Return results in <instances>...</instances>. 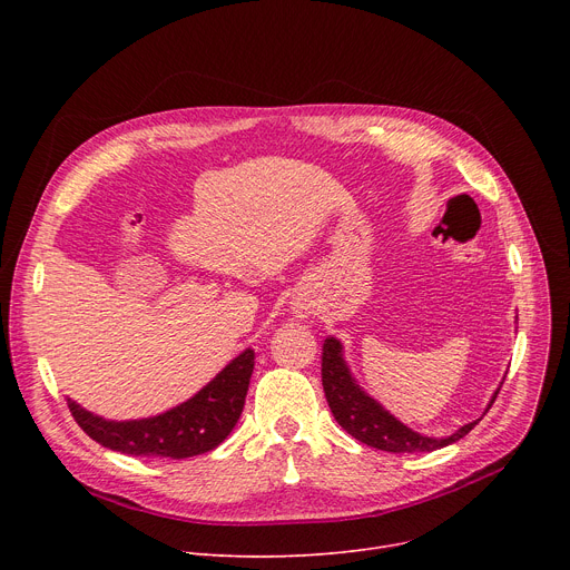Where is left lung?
<instances>
[{
  "mask_svg": "<svg viewBox=\"0 0 570 570\" xmlns=\"http://www.w3.org/2000/svg\"><path fill=\"white\" fill-rule=\"evenodd\" d=\"M321 381L327 406H331L335 421L357 441H363L379 451L387 453H430L439 451L443 445H451L466 436L478 421L460 428L455 434L445 439L423 436L406 425H402L397 417L383 411L372 397H367L361 387H357L342 361V344L335 337H327L323 342L321 355ZM499 391L494 393L490 406L494 404ZM488 406V411H490Z\"/></svg>",
  "mask_w": 570,
  "mask_h": 570,
  "instance_id": "1",
  "label": "left lung"
}]
</instances>
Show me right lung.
<instances>
[{
	"mask_svg": "<svg viewBox=\"0 0 570 570\" xmlns=\"http://www.w3.org/2000/svg\"><path fill=\"white\" fill-rule=\"evenodd\" d=\"M252 372L254 351L247 348L198 395L161 415L145 417V421H104V417L80 409L71 400L69 411L89 439L110 448V451L185 460L213 451L230 434L239 413H243Z\"/></svg>",
	"mask_w": 570,
	"mask_h": 570,
	"instance_id": "1",
	"label": "right lung"
}]
</instances>
